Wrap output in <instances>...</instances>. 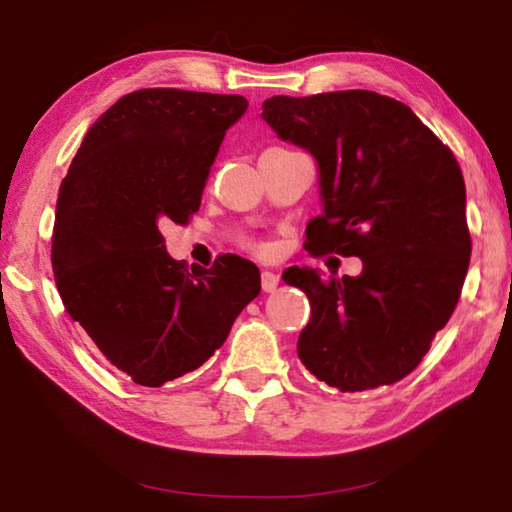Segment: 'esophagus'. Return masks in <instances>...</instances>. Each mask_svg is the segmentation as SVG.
<instances>
[{"instance_id":"1","label":"esophagus","mask_w":512,"mask_h":512,"mask_svg":"<svg viewBox=\"0 0 512 512\" xmlns=\"http://www.w3.org/2000/svg\"><path fill=\"white\" fill-rule=\"evenodd\" d=\"M277 284H280V275L273 271H262V289L266 293H273L277 289Z\"/></svg>"}]
</instances>
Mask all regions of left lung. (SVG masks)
Instances as JSON below:
<instances>
[{
    "mask_svg": "<svg viewBox=\"0 0 512 512\" xmlns=\"http://www.w3.org/2000/svg\"><path fill=\"white\" fill-rule=\"evenodd\" d=\"M262 119L318 164L323 212L307 223L305 248L363 264L329 280L309 266L284 271L311 305L300 361L343 393L395 384L454 314L470 266L454 153L409 106L370 90L271 97Z\"/></svg>",
    "mask_w": 512,
    "mask_h": 512,
    "instance_id": "1",
    "label": "left lung"
}]
</instances>
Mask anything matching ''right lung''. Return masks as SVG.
Wrapping results in <instances>:
<instances>
[{
  "label": "right lung",
  "instance_id": "add662e5",
  "mask_svg": "<svg viewBox=\"0 0 512 512\" xmlns=\"http://www.w3.org/2000/svg\"><path fill=\"white\" fill-rule=\"evenodd\" d=\"M246 110L239 94L131 92L90 126L60 183L58 293L103 357L140 386L201 368L262 289L259 268L237 255L189 271L160 232L201 207L225 131Z\"/></svg>",
  "mask_w": 512,
  "mask_h": 512
}]
</instances>
